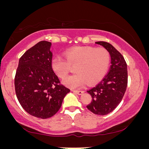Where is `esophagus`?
<instances>
[{
    "label": "esophagus",
    "mask_w": 149,
    "mask_h": 149,
    "mask_svg": "<svg viewBox=\"0 0 149 149\" xmlns=\"http://www.w3.org/2000/svg\"><path fill=\"white\" fill-rule=\"evenodd\" d=\"M72 91L74 93H77V94H78V95H81L83 93V91H80V90H72Z\"/></svg>",
    "instance_id": "obj_1"
}]
</instances>
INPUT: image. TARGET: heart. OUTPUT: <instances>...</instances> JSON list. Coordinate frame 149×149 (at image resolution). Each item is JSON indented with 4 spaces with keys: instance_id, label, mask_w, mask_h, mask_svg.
<instances>
[{
    "instance_id": "1",
    "label": "heart",
    "mask_w": 149,
    "mask_h": 149,
    "mask_svg": "<svg viewBox=\"0 0 149 149\" xmlns=\"http://www.w3.org/2000/svg\"><path fill=\"white\" fill-rule=\"evenodd\" d=\"M65 59L56 56L52 60V67L59 78L65 79L74 67L77 73L69 77L64 83L67 86L77 88L87 83L92 85L104 78L111 64V56L104 48L74 47L65 53Z\"/></svg>"
}]
</instances>
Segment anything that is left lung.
I'll return each instance as SVG.
<instances>
[{"mask_svg": "<svg viewBox=\"0 0 149 149\" xmlns=\"http://www.w3.org/2000/svg\"><path fill=\"white\" fill-rule=\"evenodd\" d=\"M95 43L109 52L111 65L104 78L87 91L92 97V101L87 108L95 115H105L116 109L125 94L127 86V64L121 53L112 45L104 41Z\"/></svg>", "mask_w": 149, "mask_h": 149, "instance_id": "obj_1", "label": "left lung"}]
</instances>
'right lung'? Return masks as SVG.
I'll return each mask as SVG.
<instances>
[{
	"mask_svg": "<svg viewBox=\"0 0 149 149\" xmlns=\"http://www.w3.org/2000/svg\"><path fill=\"white\" fill-rule=\"evenodd\" d=\"M51 45L50 42L42 40L26 51L19 59L14 81L22 108L42 119L56 114L70 92L53 70Z\"/></svg>",
	"mask_w": 149,
	"mask_h": 149,
	"instance_id": "obj_1",
	"label": "right lung"
}]
</instances>
